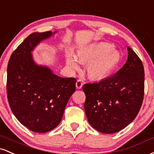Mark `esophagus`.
I'll use <instances>...</instances> for the list:
<instances>
[{
  "label": "esophagus",
  "mask_w": 154,
  "mask_h": 154,
  "mask_svg": "<svg viewBox=\"0 0 154 154\" xmlns=\"http://www.w3.org/2000/svg\"><path fill=\"white\" fill-rule=\"evenodd\" d=\"M82 85H83V83L82 81L80 80V79H78V80L77 81V82H76V88L77 89H81L82 88Z\"/></svg>",
  "instance_id": "esophagus-1"
}]
</instances>
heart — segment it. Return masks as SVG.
<instances>
[{
    "instance_id": "obj_1",
    "label": "heart",
    "mask_w": 154,
    "mask_h": 154,
    "mask_svg": "<svg viewBox=\"0 0 154 154\" xmlns=\"http://www.w3.org/2000/svg\"><path fill=\"white\" fill-rule=\"evenodd\" d=\"M78 58L75 54L66 55V65L72 72L81 69V63L88 62L87 72L89 77L95 80H103L109 77L120 62V54L108 42H100L90 44L78 51Z\"/></svg>"
}]
</instances>
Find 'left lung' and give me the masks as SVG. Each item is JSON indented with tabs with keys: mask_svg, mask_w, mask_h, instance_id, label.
I'll return each mask as SVG.
<instances>
[{
	"mask_svg": "<svg viewBox=\"0 0 154 154\" xmlns=\"http://www.w3.org/2000/svg\"><path fill=\"white\" fill-rule=\"evenodd\" d=\"M128 59L116 75L98 82L88 83L82 90L88 122L103 133L123 130L139 112L144 95V69L139 57L128 47Z\"/></svg>",
	"mask_w": 154,
	"mask_h": 154,
	"instance_id": "8db88e82",
	"label": "left lung"
}]
</instances>
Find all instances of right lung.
<instances>
[{
  "label": "right lung",
  "mask_w": 154,
  "mask_h": 154,
  "mask_svg": "<svg viewBox=\"0 0 154 154\" xmlns=\"http://www.w3.org/2000/svg\"><path fill=\"white\" fill-rule=\"evenodd\" d=\"M57 32L30 34L12 53L8 62L9 105L18 121L33 132L46 133L55 128L75 92V78L59 77L49 66L37 64L33 57L35 48Z\"/></svg>",
  "instance_id": "add662e5"
}]
</instances>
